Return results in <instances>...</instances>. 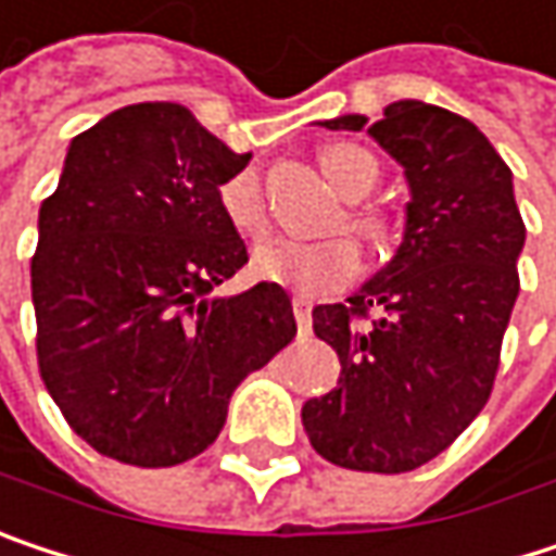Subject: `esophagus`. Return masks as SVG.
I'll return each instance as SVG.
<instances>
[{"label": "esophagus", "mask_w": 556, "mask_h": 556, "mask_svg": "<svg viewBox=\"0 0 556 556\" xmlns=\"http://www.w3.org/2000/svg\"><path fill=\"white\" fill-rule=\"evenodd\" d=\"M292 312H295L299 333H312V302L305 295H292Z\"/></svg>", "instance_id": "esophagus-1"}]
</instances>
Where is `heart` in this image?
<instances>
[{
  "label": "heart",
  "instance_id": "1",
  "mask_svg": "<svg viewBox=\"0 0 556 556\" xmlns=\"http://www.w3.org/2000/svg\"><path fill=\"white\" fill-rule=\"evenodd\" d=\"M321 168L328 180L343 197H363L372 190L379 180V162L350 142H333L321 152ZM219 210L226 223L241 238H261L267 231V200H264V184L254 168L235 172L219 187ZM350 228L359 231L369 241L384 238V219L372 210L353 213ZM251 270L261 279L282 282L299 289L302 295H318L337 289L359 274V248L350 235H330L318 241H302V238H270L254 248L251 254Z\"/></svg>",
  "mask_w": 556,
  "mask_h": 556
}]
</instances>
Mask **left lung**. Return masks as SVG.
<instances>
[{
    "mask_svg": "<svg viewBox=\"0 0 556 556\" xmlns=\"http://www.w3.org/2000/svg\"><path fill=\"white\" fill-rule=\"evenodd\" d=\"M325 127L363 129L366 117ZM369 136L410 184L404 241L356 295L312 312L340 381L305 401L302 427L330 465L401 475L445 452L493 391L526 223L509 165L471 121L394 101Z\"/></svg>",
    "mask_w": 556,
    "mask_h": 556,
    "instance_id": "left-lung-1",
    "label": "left lung"
}]
</instances>
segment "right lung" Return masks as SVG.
<instances>
[{"instance_id": "right-lung-1", "label": "right lung", "mask_w": 556, "mask_h": 556, "mask_svg": "<svg viewBox=\"0 0 556 556\" xmlns=\"http://www.w3.org/2000/svg\"><path fill=\"white\" fill-rule=\"evenodd\" d=\"M238 155L172 101L129 104L70 142L40 203L37 366L94 452L172 468L210 448L228 397L295 337L286 289L216 299L248 264L219 210Z\"/></svg>"}]
</instances>
